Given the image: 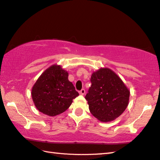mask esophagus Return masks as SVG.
<instances>
[{
	"instance_id": "esophagus-1",
	"label": "esophagus",
	"mask_w": 160,
	"mask_h": 160,
	"mask_svg": "<svg viewBox=\"0 0 160 160\" xmlns=\"http://www.w3.org/2000/svg\"><path fill=\"white\" fill-rule=\"evenodd\" d=\"M79 93H80V94H81V95H84V93H85V90H84V89H81L79 92Z\"/></svg>"
}]
</instances>
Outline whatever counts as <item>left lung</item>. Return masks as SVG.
Wrapping results in <instances>:
<instances>
[{
	"label": "left lung",
	"instance_id": "8db88e82",
	"mask_svg": "<svg viewBox=\"0 0 160 160\" xmlns=\"http://www.w3.org/2000/svg\"><path fill=\"white\" fill-rule=\"evenodd\" d=\"M90 88L85 96L89 111L101 122L118 118L128 105L130 91L121 78L108 68H101L91 77Z\"/></svg>",
	"mask_w": 160,
	"mask_h": 160
}]
</instances>
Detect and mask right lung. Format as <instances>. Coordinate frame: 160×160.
<instances>
[{
  "label": "right lung",
  "instance_id": "right-lung-1",
  "mask_svg": "<svg viewBox=\"0 0 160 160\" xmlns=\"http://www.w3.org/2000/svg\"><path fill=\"white\" fill-rule=\"evenodd\" d=\"M68 73L59 65H52L43 71L32 87L34 104L42 113L55 117L70 107L79 93L68 79Z\"/></svg>",
  "mask_w": 160,
  "mask_h": 160
}]
</instances>
